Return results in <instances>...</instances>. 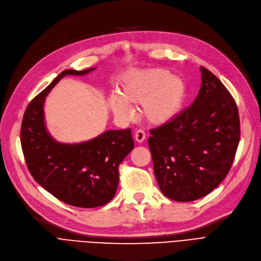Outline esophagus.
Segmentation results:
<instances>
[{
  "mask_svg": "<svg viewBox=\"0 0 261 261\" xmlns=\"http://www.w3.org/2000/svg\"><path fill=\"white\" fill-rule=\"evenodd\" d=\"M134 139H136V141L138 143H142V142H144V140L146 139V134L143 130H138L136 132V134H134Z\"/></svg>",
  "mask_w": 261,
  "mask_h": 261,
  "instance_id": "esophagus-1",
  "label": "esophagus"
}]
</instances>
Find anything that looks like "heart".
Segmentation results:
<instances>
[{
    "label": "heart",
    "mask_w": 261,
    "mask_h": 261,
    "mask_svg": "<svg viewBox=\"0 0 261 261\" xmlns=\"http://www.w3.org/2000/svg\"><path fill=\"white\" fill-rule=\"evenodd\" d=\"M186 98V85L180 77L163 69L134 70L119 83V95H111L108 104L118 117L129 119L130 105H142L143 117L153 125H162L176 117Z\"/></svg>",
    "instance_id": "heart-1"
}]
</instances>
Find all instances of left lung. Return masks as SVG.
I'll use <instances>...</instances> for the list:
<instances>
[{
    "label": "left lung",
    "mask_w": 261,
    "mask_h": 261,
    "mask_svg": "<svg viewBox=\"0 0 261 261\" xmlns=\"http://www.w3.org/2000/svg\"><path fill=\"white\" fill-rule=\"evenodd\" d=\"M201 88L194 103L171 121L150 130L148 146L161 192L189 202L221 182L240 142L237 104L217 77L201 66Z\"/></svg>",
    "instance_id": "obj_1"
}]
</instances>
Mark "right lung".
I'll use <instances>...</instances> for the list:
<instances>
[{
  "label": "right lung",
  "instance_id": "1",
  "mask_svg": "<svg viewBox=\"0 0 261 261\" xmlns=\"http://www.w3.org/2000/svg\"><path fill=\"white\" fill-rule=\"evenodd\" d=\"M93 70L61 72L28 105L20 132L25 163L35 181L64 203L85 208L104 205L114 198L118 167L134 147L131 130H108L82 143L58 142L46 128L44 104L62 77Z\"/></svg>",
  "mask_w": 261,
  "mask_h": 261
}]
</instances>
